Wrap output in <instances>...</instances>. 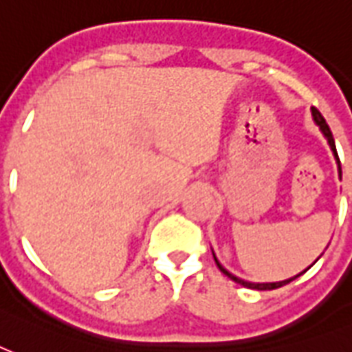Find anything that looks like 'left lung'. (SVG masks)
Here are the masks:
<instances>
[{"mask_svg":"<svg viewBox=\"0 0 352 352\" xmlns=\"http://www.w3.org/2000/svg\"><path fill=\"white\" fill-rule=\"evenodd\" d=\"M311 116H314L315 124H317V126H319V130H321V132H322V136L327 138V142H329L330 149H332V153H334L336 162H338V173H340V179H342V164H340V158H338V151H336L334 138H332V132H330L329 124H327V121H324V117L321 116V111L317 110V108H311ZM214 261H216V265H218V269L222 270L223 274L228 276V278H231V280H233V282L241 283V285H244V287L257 289V291H270V289H278V287H282V285H287L289 282H293V280H295L296 276H300V274H302V272H300V274L293 276V278H289V280H283V282H272V283H252V282H244V280H241V278H236V276H233V274H231V272H228V270L223 269L222 265H220V263H218V259H216V257H214ZM309 267H311V265H309ZM309 267H308V269H309ZM308 269H306V270H308ZM306 270H304V272H306Z\"/></svg>","mask_w":352,"mask_h":352,"instance_id":"left-lung-1","label":"left lung"}]
</instances>
